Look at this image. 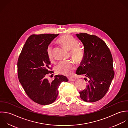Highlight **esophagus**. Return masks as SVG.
<instances>
[{
  "label": "esophagus",
  "mask_w": 128,
  "mask_h": 128,
  "mask_svg": "<svg viewBox=\"0 0 128 128\" xmlns=\"http://www.w3.org/2000/svg\"><path fill=\"white\" fill-rule=\"evenodd\" d=\"M68 80H69V81H73L74 82V81H75V79H72V78H69Z\"/></svg>",
  "instance_id": "34e87169"
}]
</instances>
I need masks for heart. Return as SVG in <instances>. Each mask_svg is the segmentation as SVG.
<instances>
[{
	"label": "heart",
	"mask_w": 128,
	"mask_h": 128,
	"mask_svg": "<svg viewBox=\"0 0 128 128\" xmlns=\"http://www.w3.org/2000/svg\"><path fill=\"white\" fill-rule=\"evenodd\" d=\"M58 43L70 50V56L77 63H80L84 57L83 49L78 44V40L73 36L65 34L62 36L58 40ZM47 54L50 61H54L53 49L50 46L47 49ZM75 68L74 62L71 60H63L60 61L55 67V70L58 74L66 76L73 75Z\"/></svg>",
	"instance_id": "obj_1"
}]
</instances>
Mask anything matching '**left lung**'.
Masks as SVG:
<instances>
[{
	"label": "left lung",
	"instance_id": "left-lung-1",
	"mask_svg": "<svg viewBox=\"0 0 128 128\" xmlns=\"http://www.w3.org/2000/svg\"><path fill=\"white\" fill-rule=\"evenodd\" d=\"M84 47V57L76 74L85 76L86 88L79 92L81 99L95 102L101 100L108 92L114 77L113 57L106 43L94 35L77 34Z\"/></svg>",
	"mask_w": 128,
	"mask_h": 128
}]
</instances>
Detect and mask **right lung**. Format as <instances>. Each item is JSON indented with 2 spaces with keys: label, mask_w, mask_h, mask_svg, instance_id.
<instances>
[{
  "label": "right lung",
  "mask_w": 128,
  "mask_h": 128,
  "mask_svg": "<svg viewBox=\"0 0 128 128\" xmlns=\"http://www.w3.org/2000/svg\"><path fill=\"white\" fill-rule=\"evenodd\" d=\"M59 34H32L26 40L17 62L18 77L27 96L42 105L53 103L58 95V88L66 76L56 75L49 82L46 78L53 73L47 54V49Z\"/></svg>",
  "instance_id": "1"
}]
</instances>
